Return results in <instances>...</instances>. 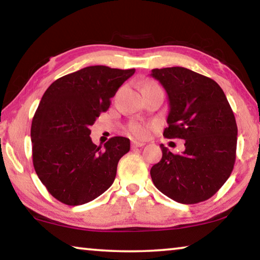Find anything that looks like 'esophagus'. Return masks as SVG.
<instances>
[{"mask_svg":"<svg viewBox=\"0 0 260 260\" xmlns=\"http://www.w3.org/2000/svg\"><path fill=\"white\" fill-rule=\"evenodd\" d=\"M146 143L142 142V141H137V140H132V146L133 147H143Z\"/></svg>","mask_w":260,"mask_h":260,"instance_id":"34e87169","label":"esophagus"}]
</instances>
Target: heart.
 Returning a JSON list of instances; mask_svg holds the SVG:
<instances>
[{
    "instance_id": "b5f03b06",
    "label": "heart",
    "mask_w": 260,
    "mask_h": 260,
    "mask_svg": "<svg viewBox=\"0 0 260 260\" xmlns=\"http://www.w3.org/2000/svg\"><path fill=\"white\" fill-rule=\"evenodd\" d=\"M150 86H157L155 83L152 81H147V83L143 84L142 88L145 87H150ZM128 132L129 134L133 135L134 138L139 139H146L150 135V131H152V126L148 125V123H142V122H132L128 126Z\"/></svg>"
}]
</instances>
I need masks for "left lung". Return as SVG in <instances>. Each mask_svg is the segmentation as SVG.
<instances>
[{
    "mask_svg": "<svg viewBox=\"0 0 260 260\" xmlns=\"http://www.w3.org/2000/svg\"><path fill=\"white\" fill-rule=\"evenodd\" d=\"M150 76L168 94L164 137L185 140L182 154L161 145V161L150 169L153 183L179 203L207 201L229 179L236 161L238 129L230 104L215 80L189 69H154Z\"/></svg>",
    "mask_w": 260,
    "mask_h": 260,
    "instance_id": "obj_1",
    "label": "left lung"
}]
</instances>
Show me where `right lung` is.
Listing matches in <instances>:
<instances>
[{
  "label": "right lung",
  "instance_id": "1",
  "mask_svg": "<svg viewBox=\"0 0 260 260\" xmlns=\"http://www.w3.org/2000/svg\"><path fill=\"white\" fill-rule=\"evenodd\" d=\"M134 72L87 67L55 80L42 96L31 123L32 164L59 202H91L114 182L119 160L129 152V139L113 137L102 149L92 142L90 127Z\"/></svg>",
  "mask_w": 260,
  "mask_h": 260
}]
</instances>
